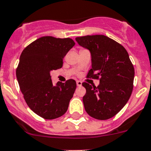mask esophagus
Returning a JSON list of instances; mask_svg holds the SVG:
<instances>
[{
  "mask_svg": "<svg viewBox=\"0 0 151 151\" xmlns=\"http://www.w3.org/2000/svg\"><path fill=\"white\" fill-rule=\"evenodd\" d=\"M76 84L78 86H82V82L81 81H76Z\"/></svg>",
  "mask_w": 151,
  "mask_h": 151,
  "instance_id": "34e87169",
  "label": "esophagus"
}]
</instances>
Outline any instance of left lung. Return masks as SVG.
I'll return each instance as SVG.
<instances>
[{
	"label": "left lung",
	"mask_w": 151,
	"mask_h": 151,
	"mask_svg": "<svg viewBox=\"0 0 151 151\" xmlns=\"http://www.w3.org/2000/svg\"><path fill=\"white\" fill-rule=\"evenodd\" d=\"M76 40L91 53L92 68L86 77L100 80L97 87L82 83L86 90L83 97L86 111L99 120L111 119L132 94L135 71L129 54L123 46L104 35L76 37Z\"/></svg>",
	"instance_id": "8db88e82"
}]
</instances>
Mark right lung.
Returning <instances> with one entry per match:
<instances>
[{"instance_id":"add662e5","label":"right lung","mask_w":151,"mask_h":151,"mask_svg":"<svg viewBox=\"0 0 151 151\" xmlns=\"http://www.w3.org/2000/svg\"><path fill=\"white\" fill-rule=\"evenodd\" d=\"M76 43L70 38L42 37L21 54L16 77L27 105L44 119L62 116L76 88L74 79L53 85L50 72L61 68L63 58Z\"/></svg>"}]
</instances>
